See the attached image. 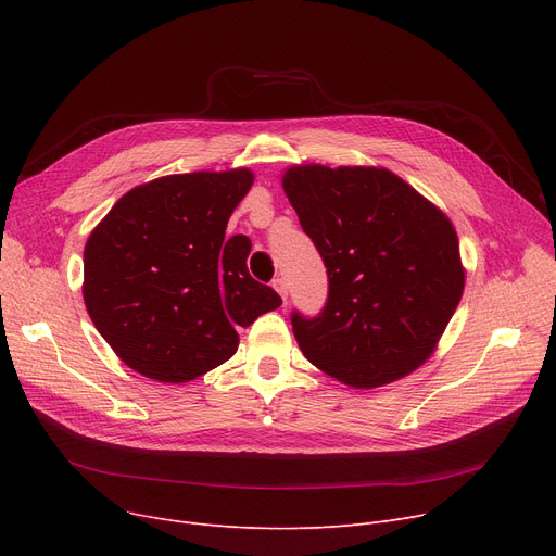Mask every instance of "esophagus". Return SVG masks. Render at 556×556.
Wrapping results in <instances>:
<instances>
[{"label":"esophagus","mask_w":556,"mask_h":556,"mask_svg":"<svg viewBox=\"0 0 556 556\" xmlns=\"http://www.w3.org/2000/svg\"><path fill=\"white\" fill-rule=\"evenodd\" d=\"M273 288H275V290H277V293H279V295H281V300H283V302H286V298H288V286H286V281H283V279H281V277H277V279H275V281H273Z\"/></svg>","instance_id":"1"}]
</instances>
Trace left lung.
<instances>
[{
    "instance_id": "obj_1",
    "label": "left lung",
    "mask_w": 556,
    "mask_h": 556,
    "mask_svg": "<svg viewBox=\"0 0 556 556\" xmlns=\"http://www.w3.org/2000/svg\"><path fill=\"white\" fill-rule=\"evenodd\" d=\"M281 187L329 275L325 311L293 313L306 361L356 390L419 369L464 293L451 218L383 166L295 164Z\"/></svg>"
}]
</instances>
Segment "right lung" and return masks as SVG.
Listing matches in <instances>:
<instances>
[{"label":"right lung","mask_w":556,"mask_h":556,"mask_svg":"<svg viewBox=\"0 0 556 556\" xmlns=\"http://www.w3.org/2000/svg\"><path fill=\"white\" fill-rule=\"evenodd\" d=\"M252 182L245 166L164 175L124 193L92 229L85 308L130 369L189 383L237 354V327L281 306L248 273L250 239H225Z\"/></svg>","instance_id":"right-lung-1"}]
</instances>
